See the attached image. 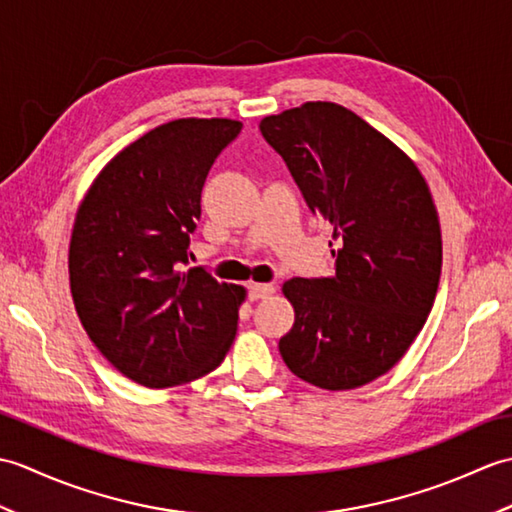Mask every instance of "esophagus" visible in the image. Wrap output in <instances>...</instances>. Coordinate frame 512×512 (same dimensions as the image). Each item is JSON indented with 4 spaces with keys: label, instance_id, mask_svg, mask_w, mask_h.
<instances>
[{
    "label": "esophagus",
    "instance_id": "obj_1",
    "mask_svg": "<svg viewBox=\"0 0 512 512\" xmlns=\"http://www.w3.org/2000/svg\"><path fill=\"white\" fill-rule=\"evenodd\" d=\"M275 292L273 284H250V299H268Z\"/></svg>",
    "mask_w": 512,
    "mask_h": 512
}]
</instances>
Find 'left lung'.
<instances>
[{
  "instance_id": "left-lung-1",
  "label": "left lung",
  "mask_w": 512,
  "mask_h": 512,
  "mask_svg": "<svg viewBox=\"0 0 512 512\" xmlns=\"http://www.w3.org/2000/svg\"><path fill=\"white\" fill-rule=\"evenodd\" d=\"M259 129L310 211L334 226V275L281 288L295 308L281 358L321 389L372 383L405 356L438 292L442 235L427 182L343 105L310 101L266 116Z\"/></svg>"
}]
</instances>
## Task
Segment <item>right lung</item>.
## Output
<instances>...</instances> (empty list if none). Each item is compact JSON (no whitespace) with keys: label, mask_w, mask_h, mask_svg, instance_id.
Returning a JSON list of instances; mask_svg holds the SVG:
<instances>
[{"label":"right lung","mask_w":512,"mask_h":512,"mask_svg":"<svg viewBox=\"0 0 512 512\" xmlns=\"http://www.w3.org/2000/svg\"><path fill=\"white\" fill-rule=\"evenodd\" d=\"M231 118H178L107 162L85 193L70 237V290L85 332L118 372L176 387L224 361L246 290L189 268V235Z\"/></svg>","instance_id":"add662e5"}]
</instances>
